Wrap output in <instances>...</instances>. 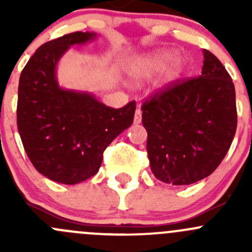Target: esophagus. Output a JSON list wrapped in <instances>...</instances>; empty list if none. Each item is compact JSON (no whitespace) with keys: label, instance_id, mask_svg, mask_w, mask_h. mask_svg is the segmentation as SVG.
<instances>
[{"label":"esophagus","instance_id":"esophagus-1","mask_svg":"<svg viewBox=\"0 0 252 252\" xmlns=\"http://www.w3.org/2000/svg\"><path fill=\"white\" fill-rule=\"evenodd\" d=\"M134 123L135 124L141 123V111L140 110L135 111V116H134Z\"/></svg>","mask_w":252,"mask_h":252}]
</instances>
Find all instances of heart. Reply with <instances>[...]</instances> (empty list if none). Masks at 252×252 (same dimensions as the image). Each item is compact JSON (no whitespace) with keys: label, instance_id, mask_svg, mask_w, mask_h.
<instances>
[{"label":"heart","instance_id":"1","mask_svg":"<svg viewBox=\"0 0 252 252\" xmlns=\"http://www.w3.org/2000/svg\"><path fill=\"white\" fill-rule=\"evenodd\" d=\"M173 52L169 50H159L156 52L149 53L142 57L136 58L129 65V75L134 79L147 78L155 73L159 72L163 67L168 65L169 78L177 77L184 67V62L182 58H173Z\"/></svg>","mask_w":252,"mask_h":252}]
</instances>
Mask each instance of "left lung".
<instances>
[{"mask_svg": "<svg viewBox=\"0 0 252 252\" xmlns=\"http://www.w3.org/2000/svg\"><path fill=\"white\" fill-rule=\"evenodd\" d=\"M202 52L200 77L174 81L141 106L151 171L167 184L189 185L213 173L235 135L234 84L213 53Z\"/></svg>", "mask_w": 252, "mask_h": 252, "instance_id": "obj_1", "label": "left lung"}]
</instances>
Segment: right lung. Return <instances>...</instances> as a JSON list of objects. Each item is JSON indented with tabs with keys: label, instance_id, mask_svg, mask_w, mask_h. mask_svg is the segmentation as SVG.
<instances>
[{
	"label": "right lung",
	"instance_id": "add662e5",
	"mask_svg": "<svg viewBox=\"0 0 252 252\" xmlns=\"http://www.w3.org/2000/svg\"><path fill=\"white\" fill-rule=\"evenodd\" d=\"M95 32H70L37 48L18 86L17 124L32 166L48 179L78 184L98 172L106 147L131 126L135 101L111 108L88 91L61 88L56 68L73 45Z\"/></svg>",
	"mask_w": 252,
	"mask_h": 252
}]
</instances>
